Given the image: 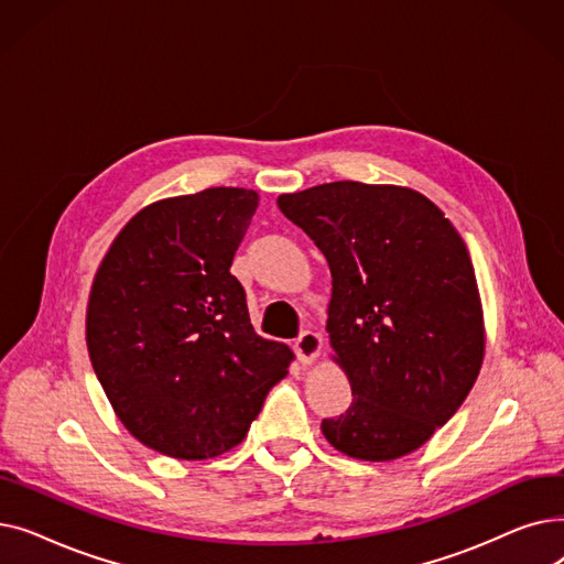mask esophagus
<instances>
[{"mask_svg": "<svg viewBox=\"0 0 564 564\" xmlns=\"http://www.w3.org/2000/svg\"><path fill=\"white\" fill-rule=\"evenodd\" d=\"M294 351H297V359L304 366L313 364L322 351V336L315 332H304L297 340H294Z\"/></svg>", "mask_w": 564, "mask_h": 564, "instance_id": "esophagus-1", "label": "esophagus"}]
</instances>
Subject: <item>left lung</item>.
I'll use <instances>...</instances> for the list:
<instances>
[{
  "label": "left lung",
  "instance_id": "left-lung-1",
  "mask_svg": "<svg viewBox=\"0 0 564 564\" xmlns=\"http://www.w3.org/2000/svg\"><path fill=\"white\" fill-rule=\"evenodd\" d=\"M276 203L332 270L327 332L354 400L322 421V434L366 462L413 453L455 416L485 357L464 240L406 187L340 181Z\"/></svg>",
  "mask_w": 564,
  "mask_h": 564
}]
</instances>
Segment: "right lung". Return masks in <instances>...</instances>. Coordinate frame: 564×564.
<instances>
[{"label": "right lung", "mask_w": 564, "mask_h": 564, "mask_svg": "<svg viewBox=\"0 0 564 564\" xmlns=\"http://www.w3.org/2000/svg\"><path fill=\"white\" fill-rule=\"evenodd\" d=\"M258 194L210 187L164 198L116 235L86 308L91 366L143 446L210 459L240 443L292 351L251 327L230 274Z\"/></svg>", "instance_id": "add662e5"}]
</instances>
